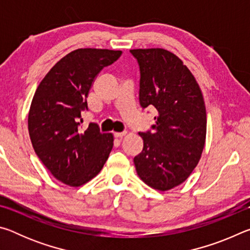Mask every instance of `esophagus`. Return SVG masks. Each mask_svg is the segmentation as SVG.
I'll return each instance as SVG.
<instances>
[{"mask_svg":"<svg viewBox=\"0 0 250 250\" xmlns=\"http://www.w3.org/2000/svg\"><path fill=\"white\" fill-rule=\"evenodd\" d=\"M125 134H126V132H115L113 133V135H115L116 138H122V137H125Z\"/></svg>","mask_w":250,"mask_h":250,"instance_id":"obj_1","label":"esophagus"}]
</instances>
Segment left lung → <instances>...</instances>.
<instances>
[{"mask_svg":"<svg viewBox=\"0 0 250 250\" xmlns=\"http://www.w3.org/2000/svg\"><path fill=\"white\" fill-rule=\"evenodd\" d=\"M140 67L141 107L158 110L154 131L139 132L143 149L133 159L140 179L164 192L188 179L206 139V108L195 77L181 59L163 48L131 49Z\"/></svg>","mask_w":250,"mask_h":250,"instance_id":"obj_1","label":"left lung"}]
</instances>
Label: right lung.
I'll return each mask as SVG.
<instances>
[{"label":"right lung","mask_w":250,"mask_h":250,"mask_svg":"<svg viewBox=\"0 0 250 250\" xmlns=\"http://www.w3.org/2000/svg\"><path fill=\"white\" fill-rule=\"evenodd\" d=\"M121 50L79 48L55 64L37 87L28 112L34 151L55 179L83 185L104 167L113 146L112 133L90 124L79 130L82 111L97 75L121 56Z\"/></svg>","instance_id":"add662e5"}]
</instances>
